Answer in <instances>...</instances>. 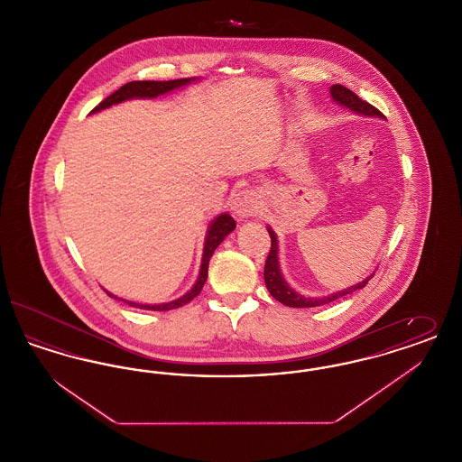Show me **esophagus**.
Segmentation results:
<instances>
[{"label": "esophagus", "instance_id": "34e87169", "mask_svg": "<svg viewBox=\"0 0 462 462\" xmlns=\"http://www.w3.org/2000/svg\"><path fill=\"white\" fill-rule=\"evenodd\" d=\"M260 199L253 190H241L232 200V209L237 218H251L260 211Z\"/></svg>", "mask_w": 462, "mask_h": 462}]
</instances>
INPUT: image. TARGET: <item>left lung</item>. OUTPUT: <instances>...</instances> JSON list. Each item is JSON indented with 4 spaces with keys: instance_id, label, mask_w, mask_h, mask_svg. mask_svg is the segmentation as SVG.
Masks as SVG:
<instances>
[{
    "instance_id": "obj_1",
    "label": "left lung",
    "mask_w": 462,
    "mask_h": 462,
    "mask_svg": "<svg viewBox=\"0 0 462 462\" xmlns=\"http://www.w3.org/2000/svg\"><path fill=\"white\" fill-rule=\"evenodd\" d=\"M330 97L334 102H337L339 106H345L348 109L353 110L355 114H362V116H377V117H383V114L379 110L375 109L374 106H371L369 102L362 100L358 95H355L352 89L346 88V87H341V85H332L330 87ZM268 234H270V239H272V247H270V253H268V258H266V263H264V284L268 292L282 305L291 308H311L320 307V305H328L330 301H336L337 298H343L350 292H355L356 289H362L365 287V284L371 281L374 277H367L365 281L355 284V286L348 287V289H343V291H337V292H332L329 296H324V298H307V296H301L300 292H296L294 289H291V286L287 284L282 277V272H281V264H279V242H277V236L275 232L268 226Z\"/></svg>"
}]
</instances>
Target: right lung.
Returning a JSON list of instances; mask_svg holds the SVG:
<instances>
[{"mask_svg": "<svg viewBox=\"0 0 462 462\" xmlns=\"http://www.w3.org/2000/svg\"><path fill=\"white\" fill-rule=\"evenodd\" d=\"M192 81H196V78H183V79H173V81H132L126 83L125 87L116 89L112 95H109L106 100H102L95 109L91 110V114L100 112V110L109 109L112 106H117L121 102L126 100H133V98H155L161 95H166L170 91L181 87L190 85ZM236 228V221L228 215L223 213L220 217H217L215 220L211 221V225L208 226V234H206V241H204V251H202V263H200V272H199L198 281L194 287L183 294L181 298H178L175 301L170 303H161V305H142V303H133L128 300H121L114 294H110L109 291H106L109 296L125 301L130 307L140 308V310H154V311H166V310H175V308L183 307L189 301H192L199 292L202 291V286L208 279V268H209V260L215 253V249L220 245L223 239Z\"/></svg>", "mask_w": 462, "mask_h": 462, "instance_id": "add662e5", "label": "right lung"}]
</instances>
